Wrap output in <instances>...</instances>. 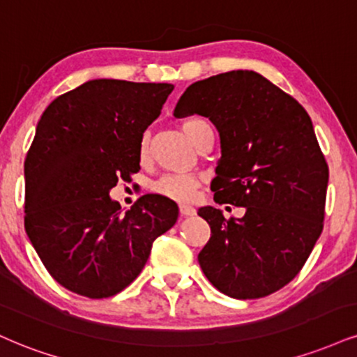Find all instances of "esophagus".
Segmentation results:
<instances>
[{
	"mask_svg": "<svg viewBox=\"0 0 357 357\" xmlns=\"http://www.w3.org/2000/svg\"><path fill=\"white\" fill-rule=\"evenodd\" d=\"M179 213H181V216H195L196 209L190 204H179Z\"/></svg>",
	"mask_w": 357,
	"mask_h": 357,
	"instance_id": "esophagus-1",
	"label": "esophagus"
}]
</instances>
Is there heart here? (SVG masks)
Here are the masks:
<instances>
[{
	"label": "heart",
	"instance_id": "obj_1",
	"mask_svg": "<svg viewBox=\"0 0 357 357\" xmlns=\"http://www.w3.org/2000/svg\"><path fill=\"white\" fill-rule=\"evenodd\" d=\"M209 123L203 118H197V116H192V118H186L181 121V130L184 135H186L192 143H197L199 136L203 135V131L209 130ZM149 153V139L148 136L141 137L139 143V158L141 160H146ZM197 184L199 181L191 174H166L162 178L158 179L151 184V190L156 192V195H161L165 197H169V199L174 201H190L197 190Z\"/></svg>",
	"mask_w": 357,
	"mask_h": 357
}]
</instances>
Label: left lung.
Segmentation results:
<instances>
[{
  "mask_svg": "<svg viewBox=\"0 0 357 357\" xmlns=\"http://www.w3.org/2000/svg\"><path fill=\"white\" fill-rule=\"evenodd\" d=\"M201 114L221 137L211 190L218 204L246 209L226 220L206 206L211 238L197 255L221 293L257 299L298 276L323 233L329 167L306 109L255 71H229L191 84L176 118Z\"/></svg>",
  "mask_w": 357,
  "mask_h": 357,
  "instance_id": "obj_1",
  "label": "left lung"
}]
</instances>
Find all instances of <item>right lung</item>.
Returning <instances> with one entry per match:
<instances>
[{"instance_id": "right-lung-1", "label": "right lung", "mask_w": 357, "mask_h": 357, "mask_svg": "<svg viewBox=\"0 0 357 357\" xmlns=\"http://www.w3.org/2000/svg\"><path fill=\"white\" fill-rule=\"evenodd\" d=\"M174 89L167 83L93 79L61 94L38 121L24 161V229L48 273L91 299L130 286L178 206L144 195L128 209L111 201L139 171V143Z\"/></svg>"}]
</instances>
